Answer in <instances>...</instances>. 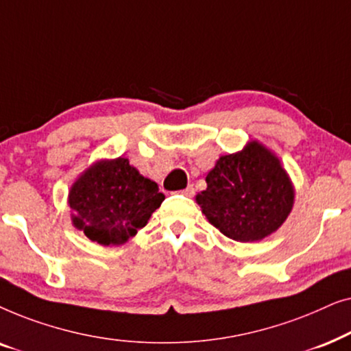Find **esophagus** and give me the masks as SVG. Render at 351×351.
<instances>
[{"instance_id":"34e87169","label":"esophagus","mask_w":351,"mask_h":351,"mask_svg":"<svg viewBox=\"0 0 351 351\" xmlns=\"http://www.w3.org/2000/svg\"><path fill=\"white\" fill-rule=\"evenodd\" d=\"M182 193L189 196V198H191V196L195 195V189H193V185H189V186H186V189H185L184 191H182Z\"/></svg>"}]
</instances>
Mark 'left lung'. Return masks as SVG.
Returning a JSON list of instances; mask_svg holds the SVG:
<instances>
[{
	"mask_svg": "<svg viewBox=\"0 0 351 351\" xmlns=\"http://www.w3.org/2000/svg\"><path fill=\"white\" fill-rule=\"evenodd\" d=\"M196 203L225 237L254 243L275 233L294 208L295 189L276 153L258 141L220 156Z\"/></svg>",
	"mask_w": 351,
	"mask_h": 351,
	"instance_id": "obj_1",
	"label": "left lung"
}]
</instances>
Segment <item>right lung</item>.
<instances>
[{
	"mask_svg": "<svg viewBox=\"0 0 351 351\" xmlns=\"http://www.w3.org/2000/svg\"><path fill=\"white\" fill-rule=\"evenodd\" d=\"M71 225L90 241L121 246L145 227L165 195L128 158L99 160L81 172L69 190Z\"/></svg>",
	"mask_w": 351,
	"mask_h": 351,
	"instance_id": "add662e5",
	"label": "right lung"
}]
</instances>
